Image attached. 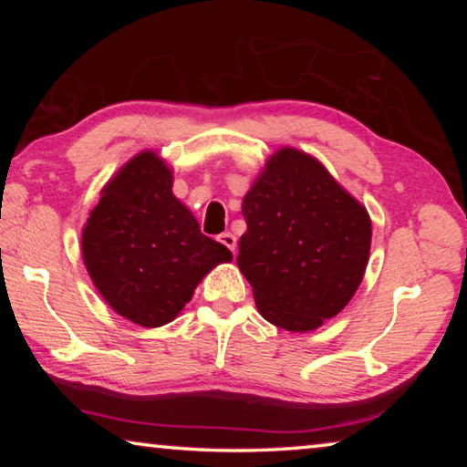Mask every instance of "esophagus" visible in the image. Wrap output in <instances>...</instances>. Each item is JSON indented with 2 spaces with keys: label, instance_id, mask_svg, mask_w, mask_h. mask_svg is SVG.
Listing matches in <instances>:
<instances>
[{
  "label": "esophagus",
  "instance_id": "obj_1",
  "mask_svg": "<svg viewBox=\"0 0 467 467\" xmlns=\"http://www.w3.org/2000/svg\"><path fill=\"white\" fill-rule=\"evenodd\" d=\"M220 243H223L224 244V247H228V249H231L233 253L236 251V236L233 234V233H223V234H220V239H218Z\"/></svg>",
  "mask_w": 467,
  "mask_h": 467
}]
</instances>
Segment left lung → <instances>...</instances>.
Here are the masks:
<instances>
[{
  "instance_id": "8db88e82",
  "label": "left lung",
  "mask_w": 467,
  "mask_h": 467,
  "mask_svg": "<svg viewBox=\"0 0 467 467\" xmlns=\"http://www.w3.org/2000/svg\"><path fill=\"white\" fill-rule=\"evenodd\" d=\"M247 231L236 265L262 317L286 331H313L350 303L370 253L365 205L317 158L284 146L243 197Z\"/></svg>"
}]
</instances>
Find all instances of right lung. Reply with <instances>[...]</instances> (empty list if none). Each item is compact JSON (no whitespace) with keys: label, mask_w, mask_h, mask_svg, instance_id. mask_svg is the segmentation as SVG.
Returning <instances> with one entry per match:
<instances>
[{"label":"right lung","mask_w":467,"mask_h":467,"mask_svg":"<svg viewBox=\"0 0 467 467\" xmlns=\"http://www.w3.org/2000/svg\"><path fill=\"white\" fill-rule=\"evenodd\" d=\"M92 284L117 315L141 327L167 326L233 253L202 234L172 193V169L154 150L130 158L102 187L82 228Z\"/></svg>","instance_id":"obj_1"}]
</instances>
